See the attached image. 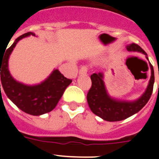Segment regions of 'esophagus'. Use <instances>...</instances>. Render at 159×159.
Returning a JSON list of instances; mask_svg holds the SVG:
<instances>
[{"label":"esophagus","mask_w":159,"mask_h":159,"mask_svg":"<svg viewBox=\"0 0 159 159\" xmlns=\"http://www.w3.org/2000/svg\"><path fill=\"white\" fill-rule=\"evenodd\" d=\"M88 71V66H82L80 69V74H86Z\"/></svg>","instance_id":"obj_1"}]
</instances>
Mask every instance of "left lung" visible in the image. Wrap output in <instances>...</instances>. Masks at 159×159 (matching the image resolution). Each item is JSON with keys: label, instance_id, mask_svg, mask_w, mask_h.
Returning <instances> with one entry per match:
<instances>
[{"label": "left lung", "instance_id": "left-lung-1", "mask_svg": "<svg viewBox=\"0 0 159 159\" xmlns=\"http://www.w3.org/2000/svg\"><path fill=\"white\" fill-rule=\"evenodd\" d=\"M127 48L128 51L139 52L147 55L146 52L137 43H130L127 45ZM151 77L147 91L139 99L131 102L116 101L111 99L107 95L105 89L102 73L92 74L91 75L92 87L87 95V99L90 109L95 115L109 122L121 121L139 111L147 104L153 92L154 74V68L151 64Z\"/></svg>", "mask_w": 159, "mask_h": 159}]
</instances>
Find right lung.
Returning a JSON list of instances; mask_svg holds the SVG:
<instances>
[{
  "mask_svg": "<svg viewBox=\"0 0 159 159\" xmlns=\"http://www.w3.org/2000/svg\"><path fill=\"white\" fill-rule=\"evenodd\" d=\"M30 35L35 36V33L29 32L16 38L12 45L5 49L4 56L0 57L1 81L6 95L18 108L32 116H40L56 107L72 80L64 77L57 69L45 81L36 86H27L18 83L11 76L8 68L9 55L20 40Z\"/></svg>",
  "mask_w": 159,
  "mask_h": 159,
  "instance_id": "add662e5",
  "label": "right lung"
}]
</instances>
